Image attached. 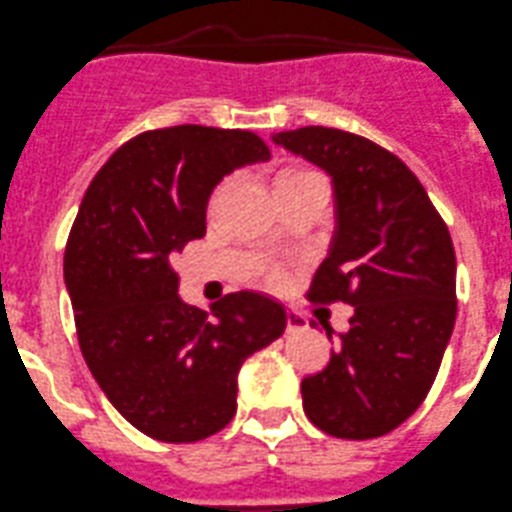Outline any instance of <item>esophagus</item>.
<instances>
[{"label": "esophagus", "mask_w": 512, "mask_h": 512, "mask_svg": "<svg viewBox=\"0 0 512 512\" xmlns=\"http://www.w3.org/2000/svg\"><path fill=\"white\" fill-rule=\"evenodd\" d=\"M306 326V319L304 316L299 314V311H294V309H289L286 311V332H299V329H304Z\"/></svg>", "instance_id": "1"}]
</instances>
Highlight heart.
Returning a JSON list of instances; mask_svg holds the SVG:
<instances>
[{
    "mask_svg": "<svg viewBox=\"0 0 512 512\" xmlns=\"http://www.w3.org/2000/svg\"><path fill=\"white\" fill-rule=\"evenodd\" d=\"M321 175L314 173L309 168H301V165H286L279 173L274 175V193L284 191V188L299 186V183H309V180H319ZM271 279L279 281V271H271Z\"/></svg>",
    "mask_w": 512,
    "mask_h": 512,
    "instance_id": "heart-1",
    "label": "heart"
}]
</instances>
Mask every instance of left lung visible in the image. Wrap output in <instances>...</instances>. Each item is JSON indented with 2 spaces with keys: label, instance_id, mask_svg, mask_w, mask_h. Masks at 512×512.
Returning <instances> with one entry per match:
<instances>
[{
  "label": "left lung",
  "instance_id": "obj_1",
  "mask_svg": "<svg viewBox=\"0 0 512 512\" xmlns=\"http://www.w3.org/2000/svg\"><path fill=\"white\" fill-rule=\"evenodd\" d=\"M274 143L332 175L337 228L309 299L354 306L332 359L301 379L304 412L332 437H382L422 405L450 342V231L417 175L372 140L309 125Z\"/></svg>",
  "mask_w": 512,
  "mask_h": 512
}]
</instances>
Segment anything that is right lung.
I'll return each mask as SVG.
<instances>
[{"label":"right lung","instance_id":"add662e5","mask_svg":"<svg viewBox=\"0 0 512 512\" xmlns=\"http://www.w3.org/2000/svg\"><path fill=\"white\" fill-rule=\"evenodd\" d=\"M269 155L248 130H148L110 155L82 198L65 248L77 342L115 410L153 440L223 430L236 415L241 364L284 334L279 301L236 291L206 314L180 299L170 266L206 236L223 175Z\"/></svg>","mask_w":512,"mask_h":512}]
</instances>
